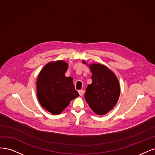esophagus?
Returning a JSON list of instances; mask_svg holds the SVG:
<instances>
[{"instance_id":"obj_1","label":"esophagus","mask_w":155,"mask_h":155,"mask_svg":"<svg viewBox=\"0 0 155 155\" xmlns=\"http://www.w3.org/2000/svg\"><path fill=\"white\" fill-rule=\"evenodd\" d=\"M78 93H79L80 95L82 96L83 94H84V90H79V91H78Z\"/></svg>"}]
</instances>
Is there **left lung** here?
Here are the masks:
<instances>
[{
	"label": "left lung",
	"mask_w": 155,
	"mask_h": 155,
	"mask_svg": "<svg viewBox=\"0 0 155 155\" xmlns=\"http://www.w3.org/2000/svg\"><path fill=\"white\" fill-rule=\"evenodd\" d=\"M85 64L87 62L82 61ZM92 73V83L84 94L90 108L98 115H104L117 104L120 86L117 76L110 69L100 63L88 64Z\"/></svg>",
	"instance_id": "obj_1"
}]
</instances>
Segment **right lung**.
Here are the masks:
<instances>
[{"label":"right lung","mask_w":155,"mask_h":155,"mask_svg":"<svg viewBox=\"0 0 155 155\" xmlns=\"http://www.w3.org/2000/svg\"><path fill=\"white\" fill-rule=\"evenodd\" d=\"M68 64L64 61L48 63L39 73L37 95L41 106L53 114H61L73 99L79 96L73 78L65 76Z\"/></svg>","instance_id":"add662e5"}]
</instances>
